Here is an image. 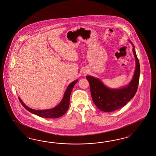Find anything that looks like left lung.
Returning a JSON list of instances; mask_svg holds the SVG:
<instances>
[{
    "instance_id": "obj_1",
    "label": "left lung",
    "mask_w": 156,
    "mask_h": 156,
    "mask_svg": "<svg viewBox=\"0 0 156 156\" xmlns=\"http://www.w3.org/2000/svg\"><path fill=\"white\" fill-rule=\"evenodd\" d=\"M133 52L136 59V69L132 80L127 86L120 89H111L107 87L98 78L87 76L92 100L96 106L105 112L114 111L125 106L133 98L138 88L140 66L133 43Z\"/></svg>"
}]
</instances>
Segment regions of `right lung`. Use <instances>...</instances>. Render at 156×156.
Wrapping results in <instances>:
<instances>
[{
  "label": "right lung",
  "instance_id": "right-lung-1",
  "mask_svg": "<svg viewBox=\"0 0 156 156\" xmlns=\"http://www.w3.org/2000/svg\"><path fill=\"white\" fill-rule=\"evenodd\" d=\"M77 81L78 80H75L74 81L72 82L71 84H69L67 87L64 95V97L61 102H60V104L56 107L53 108L52 109H46V110L33 109L26 106L23 103L20 98H19V100L23 106L28 111L31 112L33 114H35L37 116H40L44 118H48H48H58L64 115L67 111L69 105V100H70L69 98H70L72 90L73 89L74 85Z\"/></svg>",
  "mask_w": 156,
  "mask_h": 156
}]
</instances>
